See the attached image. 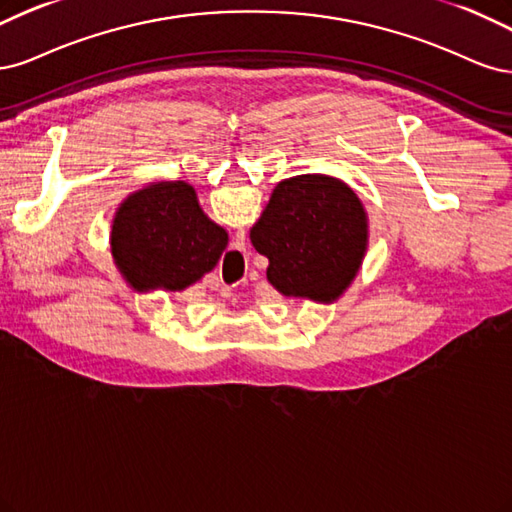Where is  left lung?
<instances>
[{
  "label": "left lung",
  "instance_id": "1",
  "mask_svg": "<svg viewBox=\"0 0 512 512\" xmlns=\"http://www.w3.org/2000/svg\"><path fill=\"white\" fill-rule=\"evenodd\" d=\"M255 251L268 257L270 285L287 298L336 302L368 249V214L355 191L325 174L278 183L251 227Z\"/></svg>",
  "mask_w": 512,
  "mask_h": 512
}]
</instances>
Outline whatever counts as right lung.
Listing matches in <instances>:
<instances>
[{
    "mask_svg": "<svg viewBox=\"0 0 512 512\" xmlns=\"http://www.w3.org/2000/svg\"><path fill=\"white\" fill-rule=\"evenodd\" d=\"M112 257L136 291H185L217 266L227 232L183 180L131 193L112 219Z\"/></svg>",
    "mask_w": 512,
    "mask_h": 512,
    "instance_id": "add662e5",
    "label": "right lung"
}]
</instances>
